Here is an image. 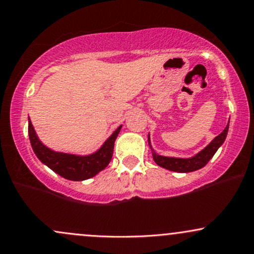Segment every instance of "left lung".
<instances>
[{"label":"left lung","instance_id":"8db88e82","mask_svg":"<svg viewBox=\"0 0 254 254\" xmlns=\"http://www.w3.org/2000/svg\"><path fill=\"white\" fill-rule=\"evenodd\" d=\"M228 130L229 122L228 125H226V127L224 128V130H223L219 135H217L206 148L201 150L200 152H197L195 156L188 157V159H182V157H168L156 154V152L154 151V149L151 148V145H150V135H148V141L150 148H151L154 161L160 166V167L166 168V170L168 171L178 172V173H188V172L200 170V168H202L207 165V162L213 157V155L217 152V150L222 146L223 143H224L226 134H228Z\"/></svg>","mask_w":254,"mask_h":254}]
</instances>
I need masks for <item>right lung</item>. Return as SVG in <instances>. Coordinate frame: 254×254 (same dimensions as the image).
<instances>
[{"label": "right lung", "instance_id": "1", "mask_svg": "<svg viewBox=\"0 0 254 254\" xmlns=\"http://www.w3.org/2000/svg\"><path fill=\"white\" fill-rule=\"evenodd\" d=\"M120 126L113 134L105 140V143L91 155H73L66 152L54 151L42 144L35 132L34 126L29 120V138L32 150L39 157V160L46 166L69 181H86L92 178L95 174L103 171L110 163L114 152V144L119 135Z\"/></svg>", "mask_w": 254, "mask_h": 254}]
</instances>
